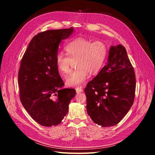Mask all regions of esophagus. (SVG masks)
<instances>
[{"label":"esophagus","instance_id":"1","mask_svg":"<svg viewBox=\"0 0 155 155\" xmlns=\"http://www.w3.org/2000/svg\"><path fill=\"white\" fill-rule=\"evenodd\" d=\"M82 91H83V89H82V88H81V87H78V88L76 89V92H77V93H81V92H82Z\"/></svg>","mask_w":155,"mask_h":155}]
</instances>
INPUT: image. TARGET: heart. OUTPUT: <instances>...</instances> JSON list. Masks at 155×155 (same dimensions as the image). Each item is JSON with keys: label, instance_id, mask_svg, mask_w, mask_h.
I'll return each instance as SVG.
<instances>
[{"label": "heart", "instance_id": "b5f03b06", "mask_svg": "<svg viewBox=\"0 0 155 155\" xmlns=\"http://www.w3.org/2000/svg\"><path fill=\"white\" fill-rule=\"evenodd\" d=\"M67 56L58 53L55 64L62 74L70 71L71 61L77 60V69L66 77V82L69 87H78L84 84L89 74H97L103 68L106 61L108 49L106 44L101 41L93 42L84 38H78L65 47Z\"/></svg>", "mask_w": 155, "mask_h": 155}]
</instances>
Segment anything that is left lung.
Masks as SVG:
<instances>
[{
	"label": "left lung",
	"mask_w": 155,
	"mask_h": 155,
	"mask_svg": "<svg viewBox=\"0 0 155 155\" xmlns=\"http://www.w3.org/2000/svg\"><path fill=\"white\" fill-rule=\"evenodd\" d=\"M135 89V74L126 48L112 46L107 64L84 89L87 114L102 127L115 126L131 107Z\"/></svg>",
	"instance_id": "obj_1"
}]
</instances>
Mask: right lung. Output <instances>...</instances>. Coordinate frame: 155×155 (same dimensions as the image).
Wrapping results in <instances>:
<instances>
[{"mask_svg": "<svg viewBox=\"0 0 155 155\" xmlns=\"http://www.w3.org/2000/svg\"><path fill=\"white\" fill-rule=\"evenodd\" d=\"M74 29H51L35 36L21 62L19 96L25 109L41 126H57L66 115L74 89H62L64 83L55 64L59 44Z\"/></svg>", "mask_w": 155, "mask_h": 155, "instance_id": "add662e5", "label": "right lung"}]
</instances>
